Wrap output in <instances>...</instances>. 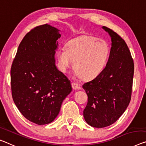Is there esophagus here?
<instances>
[{
    "label": "esophagus",
    "mask_w": 146,
    "mask_h": 146,
    "mask_svg": "<svg viewBox=\"0 0 146 146\" xmlns=\"http://www.w3.org/2000/svg\"><path fill=\"white\" fill-rule=\"evenodd\" d=\"M72 89H74V90H76V89H78L80 88L78 84H76V83H72Z\"/></svg>",
    "instance_id": "34e87169"
}]
</instances>
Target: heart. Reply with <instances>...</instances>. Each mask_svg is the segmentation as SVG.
I'll return each mask as SVG.
<instances>
[{
	"label": "heart",
	"instance_id": "b5f03b06",
	"mask_svg": "<svg viewBox=\"0 0 146 146\" xmlns=\"http://www.w3.org/2000/svg\"><path fill=\"white\" fill-rule=\"evenodd\" d=\"M110 54L108 44L92 36H84L70 40L66 47L57 51V59L60 70L66 72L72 65L74 74L86 80L95 78L106 66Z\"/></svg>",
	"mask_w": 146,
	"mask_h": 146
}]
</instances>
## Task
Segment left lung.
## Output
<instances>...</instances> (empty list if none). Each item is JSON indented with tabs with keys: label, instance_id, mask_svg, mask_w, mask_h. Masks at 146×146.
Wrapping results in <instances>:
<instances>
[{
	"label": "left lung",
	"instance_id": "left-lung-1",
	"mask_svg": "<svg viewBox=\"0 0 146 146\" xmlns=\"http://www.w3.org/2000/svg\"><path fill=\"white\" fill-rule=\"evenodd\" d=\"M102 29L111 37L108 60L99 75L82 86L88 96L84 117L96 128L110 126L124 113L131 101L134 75L133 59L126 42L111 29Z\"/></svg>",
	"mask_w": 146,
	"mask_h": 146
}]
</instances>
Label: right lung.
I'll list each match as a JSON object with an SVG mask.
<instances>
[{"label":"right lung","instance_id":"right-lung-1","mask_svg":"<svg viewBox=\"0 0 146 146\" xmlns=\"http://www.w3.org/2000/svg\"><path fill=\"white\" fill-rule=\"evenodd\" d=\"M59 31L48 24L32 29L20 43L11 67L13 102L37 125L52 122L72 91L70 80L55 65Z\"/></svg>","mask_w":146,"mask_h":146}]
</instances>
